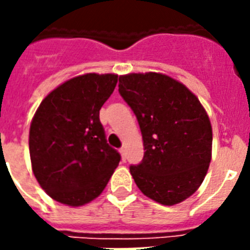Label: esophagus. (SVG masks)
Segmentation results:
<instances>
[{
  "label": "esophagus",
  "mask_w": 250,
  "mask_h": 250,
  "mask_svg": "<svg viewBox=\"0 0 250 250\" xmlns=\"http://www.w3.org/2000/svg\"><path fill=\"white\" fill-rule=\"evenodd\" d=\"M119 152H121V154H122V160H123V162H125V148H122Z\"/></svg>",
  "instance_id": "1"
}]
</instances>
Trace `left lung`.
I'll list each match as a JSON object with an SVG mask.
<instances>
[{"instance_id":"obj_1","label":"left lung","mask_w":250,"mask_h":250,"mask_svg":"<svg viewBox=\"0 0 250 250\" xmlns=\"http://www.w3.org/2000/svg\"><path fill=\"white\" fill-rule=\"evenodd\" d=\"M119 93L140 125L144 158L129 171L158 204L184 201L201 186L211 161L213 131L198 98L160 72L119 76Z\"/></svg>"}]
</instances>
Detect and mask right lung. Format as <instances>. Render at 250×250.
Returning a JSON list of instances; mask_svg holds the SVG:
<instances>
[{
    "instance_id": "1",
    "label": "right lung",
    "mask_w": 250,
    "mask_h": 250,
    "mask_svg": "<svg viewBox=\"0 0 250 250\" xmlns=\"http://www.w3.org/2000/svg\"><path fill=\"white\" fill-rule=\"evenodd\" d=\"M118 83L115 74H84L41 101L29 127L35 178L56 201L83 206L98 197L121 161L106 141L100 110Z\"/></svg>"
}]
</instances>
